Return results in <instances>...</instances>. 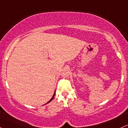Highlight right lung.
I'll return each mask as SVG.
<instances>
[{
	"instance_id": "obj_1",
	"label": "right lung",
	"mask_w": 128,
	"mask_h": 128,
	"mask_svg": "<svg viewBox=\"0 0 128 128\" xmlns=\"http://www.w3.org/2000/svg\"><path fill=\"white\" fill-rule=\"evenodd\" d=\"M55 92H54V95H53V96H52V97L51 98V99H50V100H49V101H48V102L46 103V104H48V103H49V102H50V101H52V100H53V98H54V96H55Z\"/></svg>"
}]
</instances>
